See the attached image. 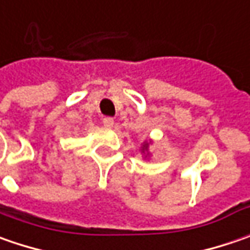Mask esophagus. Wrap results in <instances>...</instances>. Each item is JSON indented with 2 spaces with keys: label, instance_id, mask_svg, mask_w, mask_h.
Wrapping results in <instances>:
<instances>
[{
  "label": "esophagus",
  "instance_id": "34e87169",
  "mask_svg": "<svg viewBox=\"0 0 250 250\" xmlns=\"http://www.w3.org/2000/svg\"><path fill=\"white\" fill-rule=\"evenodd\" d=\"M103 125H104L105 128H112V125H114V120L110 118V117H105V118L103 120Z\"/></svg>",
  "mask_w": 250,
  "mask_h": 250
}]
</instances>
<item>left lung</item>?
<instances>
[{
	"label": "left lung",
	"instance_id": "left-lung-1",
	"mask_svg": "<svg viewBox=\"0 0 250 250\" xmlns=\"http://www.w3.org/2000/svg\"><path fill=\"white\" fill-rule=\"evenodd\" d=\"M151 145H153V140H150V139L145 140V142L142 143V146H140V153L143 154V159H146V160L150 159V156H151V154H150L149 149Z\"/></svg>",
	"mask_w": 250,
	"mask_h": 250
}]
</instances>
